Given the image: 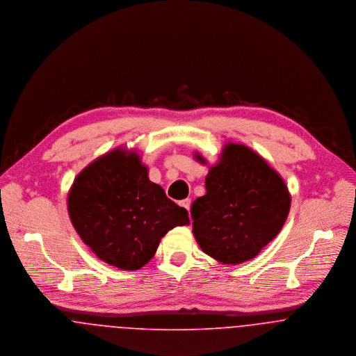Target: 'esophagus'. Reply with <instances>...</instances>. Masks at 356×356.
<instances>
[{
  "mask_svg": "<svg viewBox=\"0 0 356 356\" xmlns=\"http://www.w3.org/2000/svg\"><path fill=\"white\" fill-rule=\"evenodd\" d=\"M179 206H182V207H185L187 211L190 210V200L186 198V200H182V201H179Z\"/></svg>",
  "mask_w": 356,
  "mask_h": 356,
  "instance_id": "esophagus-1",
  "label": "esophagus"
}]
</instances>
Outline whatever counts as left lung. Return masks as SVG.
I'll return each mask as SVG.
<instances>
[{"instance_id": "8db88e82", "label": "left lung", "mask_w": 356, "mask_h": 356, "mask_svg": "<svg viewBox=\"0 0 356 356\" xmlns=\"http://www.w3.org/2000/svg\"><path fill=\"white\" fill-rule=\"evenodd\" d=\"M195 159L206 165L198 152ZM206 194L191 205L193 233L200 248L222 264L254 259L281 230L291 194L280 174L260 154L227 143L205 178Z\"/></svg>"}]
</instances>
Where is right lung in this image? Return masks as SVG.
<instances>
[{
	"label": "right lung",
	"instance_id": "right-lung-1",
	"mask_svg": "<svg viewBox=\"0 0 356 356\" xmlns=\"http://www.w3.org/2000/svg\"><path fill=\"white\" fill-rule=\"evenodd\" d=\"M67 206L83 243L97 259L124 270L140 269L169 230L190 224L186 209L149 179L139 154L122 147L77 174Z\"/></svg>",
	"mask_w": 356,
	"mask_h": 356
}]
</instances>
